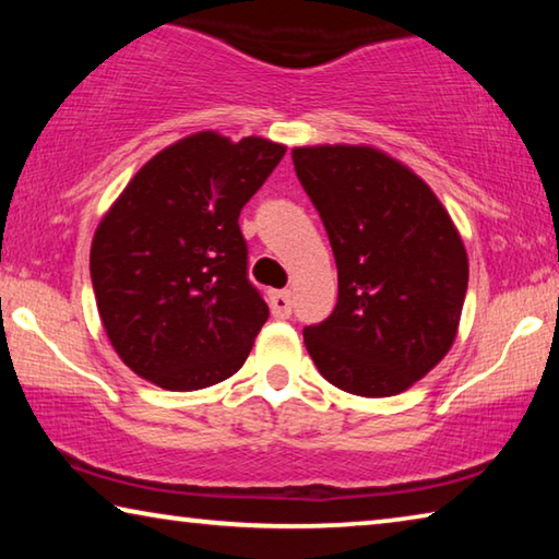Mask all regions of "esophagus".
<instances>
[{
	"mask_svg": "<svg viewBox=\"0 0 559 559\" xmlns=\"http://www.w3.org/2000/svg\"><path fill=\"white\" fill-rule=\"evenodd\" d=\"M269 306H271L273 318L286 320L290 316V308H293L290 290H273L271 296H269Z\"/></svg>",
	"mask_w": 559,
	"mask_h": 559,
	"instance_id": "esophagus-1",
	"label": "esophagus"
}]
</instances>
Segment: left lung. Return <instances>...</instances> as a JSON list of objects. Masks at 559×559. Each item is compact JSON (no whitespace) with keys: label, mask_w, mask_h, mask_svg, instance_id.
<instances>
[{"label":"left lung","mask_w":559,"mask_h":559,"mask_svg":"<svg viewBox=\"0 0 559 559\" xmlns=\"http://www.w3.org/2000/svg\"><path fill=\"white\" fill-rule=\"evenodd\" d=\"M337 263V306L302 340L330 384L392 396L456 340L468 257L449 212L409 167L367 145L293 150Z\"/></svg>","instance_id":"obj_1"}]
</instances>
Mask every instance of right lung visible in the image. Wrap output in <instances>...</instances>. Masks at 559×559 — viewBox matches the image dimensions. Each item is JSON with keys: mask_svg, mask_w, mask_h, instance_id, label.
I'll list each match as a JSON object with an SVG mask.
<instances>
[{"mask_svg": "<svg viewBox=\"0 0 559 559\" xmlns=\"http://www.w3.org/2000/svg\"><path fill=\"white\" fill-rule=\"evenodd\" d=\"M286 147L194 132L138 169L91 243V281L110 345L163 390L239 372L269 306L246 276L243 204Z\"/></svg>", "mask_w": 559, "mask_h": 559, "instance_id": "obj_1", "label": "right lung"}]
</instances>
